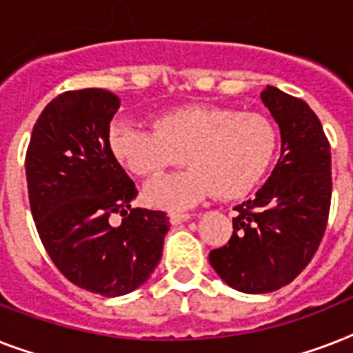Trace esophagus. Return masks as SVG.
Instances as JSON below:
<instances>
[{
    "instance_id": "esophagus-1",
    "label": "esophagus",
    "mask_w": 353,
    "mask_h": 353,
    "mask_svg": "<svg viewBox=\"0 0 353 353\" xmlns=\"http://www.w3.org/2000/svg\"><path fill=\"white\" fill-rule=\"evenodd\" d=\"M192 218V214H187V212H170V223L172 225H179L183 221H188Z\"/></svg>"
}]
</instances>
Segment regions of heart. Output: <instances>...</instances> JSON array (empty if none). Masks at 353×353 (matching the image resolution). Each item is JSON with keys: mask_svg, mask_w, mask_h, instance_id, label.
Listing matches in <instances>:
<instances>
[{"mask_svg": "<svg viewBox=\"0 0 353 353\" xmlns=\"http://www.w3.org/2000/svg\"><path fill=\"white\" fill-rule=\"evenodd\" d=\"M279 135L260 113L231 108L185 106L155 119L154 130L117 121L110 130V150L135 176L152 177L179 166L192 168L155 179L144 196L150 205L181 210L214 194L238 199L263 181L273 166Z\"/></svg>", "mask_w": 353, "mask_h": 353, "instance_id": "b5f03b06", "label": "heart"}]
</instances>
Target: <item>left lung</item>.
Segmentation results:
<instances>
[{
  "mask_svg": "<svg viewBox=\"0 0 353 353\" xmlns=\"http://www.w3.org/2000/svg\"><path fill=\"white\" fill-rule=\"evenodd\" d=\"M262 101L279 122L282 154L256 198L234 207L231 240L209 254L220 279L243 293L276 291L304 271L332 201L330 143L315 112L273 85Z\"/></svg>",
  "mask_w": 353,
  "mask_h": 353,
  "instance_id": "obj_1",
  "label": "left lung"
}]
</instances>
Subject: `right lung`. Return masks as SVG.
I'll list each match as a JSON object with an SVG mask.
<instances>
[{"label": "right lung", "mask_w": 353, "mask_h": 353, "mask_svg": "<svg viewBox=\"0 0 353 353\" xmlns=\"http://www.w3.org/2000/svg\"><path fill=\"white\" fill-rule=\"evenodd\" d=\"M119 102L99 88L58 95L36 121L25 155L30 212L47 254L69 282L104 296L148 280L170 229L163 210L132 207L135 183L110 150ZM113 214L121 226L109 221Z\"/></svg>", "instance_id": "obj_1"}]
</instances>
